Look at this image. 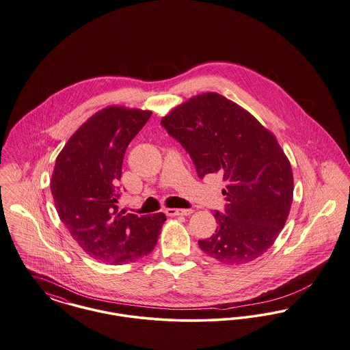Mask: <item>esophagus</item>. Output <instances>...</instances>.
Returning <instances> with one entry per match:
<instances>
[{
  "instance_id": "esophagus-1",
  "label": "esophagus",
  "mask_w": 350,
  "mask_h": 350,
  "mask_svg": "<svg viewBox=\"0 0 350 350\" xmlns=\"http://www.w3.org/2000/svg\"><path fill=\"white\" fill-rule=\"evenodd\" d=\"M194 210L193 208H165V214L174 217V215H190Z\"/></svg>"
}]
</instances>
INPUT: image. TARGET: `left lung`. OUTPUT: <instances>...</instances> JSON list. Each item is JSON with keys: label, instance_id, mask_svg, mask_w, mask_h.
Wrapping results in <instances>:
<instances>
[{"label": "left lung", "instance_id": "left-lung-1", "mask_svg": "<svg viewBox=\"0 0 350 350\" xmlns=\"http://www.w3.org/2000/svg\"><path fill=\"white\" fill-rule=\"evenodd\" d=\"M169 136L185 148L200 178L215 173L226 189L218 226L198 241L208 256L248 263L273 245L287 221L293 176L275 136L242 107L207 92L176 107L161 120Z\"/></svg>", "mask_w": 350, "mask_h": 350}]
</instances>
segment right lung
Segmentation results:
<instances>
[{
  "label": "right lung",
  "mask_w": 350,
  "mask_h": 350,
  "mask_svg": "<svg viewBox=\"0 0 350 350\" xmlns=\"http://www.w3.org/2000/svg\"><path fill=\"white\" fill-rule=\"evenodd\" d=\"M152 112L107 107L71 136L57 157L51 194L71 237L96 260L126 265L156 246L163 213H118L124 154Z\"/></svg>",
  "instance_id": "obj_1"
}]
</instances>
